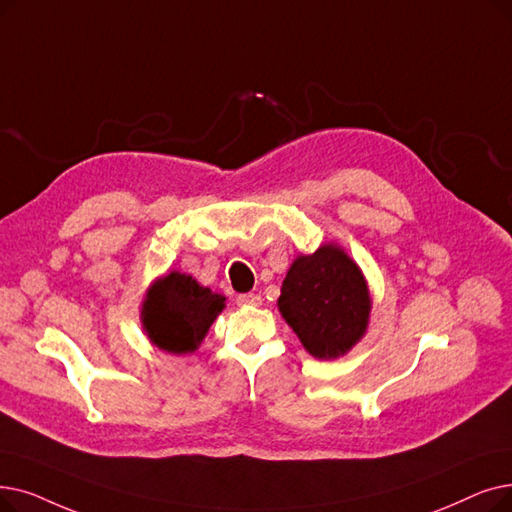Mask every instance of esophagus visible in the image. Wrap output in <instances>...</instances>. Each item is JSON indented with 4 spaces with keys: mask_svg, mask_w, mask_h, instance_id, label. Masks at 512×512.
Here are the masks:
<instances>
[{
    "mask_svg": "<svg viewBox=\"0 0 512 512\" xmlns=\"http://www.w3.org/2000/svg\"><path fill=\"white\" fill-rule=\"evenodd\" d=\"M236 303L238 305H261V297L255 293H244V295L236 297Z\"/></svg>",
    "mask_w": 512,
    "mask_h": 512,
    "instance_id": "1",
    "label": "esophagus"
}]
</instances>
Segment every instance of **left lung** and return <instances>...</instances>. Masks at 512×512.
I'll return each instance as SVG.
<instances>
[{"label":"left lung","instance_id":"obj_1","mask_svg":"<svg viewBox=\"0 0 512 512\" xmlns=\"http://www.w3.org/2000/svg\"><path fill=\"white\" fill-rule=\"evenodd\" d=\"M370 305L360 268L335 244L297 257L278 299L288 326L320 360L339 358L362 339Z\"/></svg>","mask_w":512,"mask_h":512}]
</instances>
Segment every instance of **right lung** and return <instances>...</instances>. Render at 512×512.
I'll return each instance as SVG.
<instances>
[{"mask_svg":"<svg viewBox=\"0 0 512 512\" xmlns=\"http://www.w3.org/2000/svg\"><path fill=\"white\" fill-rule=\"evenodd\" d=\"M226 297L211 293L192 276L171 272L152 284L142 320L150 341L169 353L194 351L224 309Z\"/></svg>","mask_w":512,"mask_h":512,"instance_id":"right-lung-1","label":"right lung"}]
</instances>
